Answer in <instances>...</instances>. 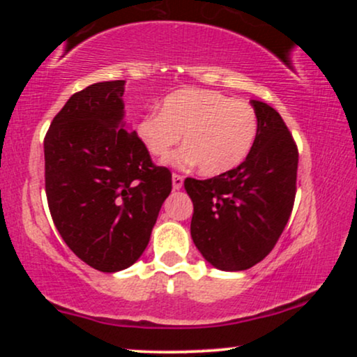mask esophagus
I'll list each match as a JSON object with an SVG mask.
<instances>
[{
  "mask_svg": "<svg viewBox=\"0 0 357 357\" xmlns=\"http://www.w3.org/2000/svg\"><path fill=\"white\" fill-rule=\"evenodd\" d=\"M183 181H184L183 176L173 174V190H174V191H176V190H181V188H183Z\"/></svg>",
  "mask_w": 357,
  "mask_h": 357,
  "instance_id": "1",
  "label": "esophagus"
}]
</instances>
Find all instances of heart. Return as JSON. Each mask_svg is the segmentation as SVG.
<instances>
[{
	"instance_id": "obj_1",
	"label": "heart",
	"mask_w": 357,
	"mask_h": 357,
	"mask_svg": "<svg viewBox=\"0 0 357 357\" xmlns=\"http://www.w3.org/2000/svg\"><path fill=\"white\" fill-rule=\"evenodd\" d=\"M136 136L153 158L165 161L179 144L173 158L176 166H196L206 176L231 171L245 161L255 142L258 122L255 110L213 90L183 89L162 100L159 114L137 121Z\"/></svg>"
}]
</instances>
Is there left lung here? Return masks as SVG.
<instances>
[{"label": "left lung", "mask_w": 357, "mask_h": 357, "mask_svg": "<svg viewBox=\"0 0 357 357\" xmlns=\"http://www.w3.org/2000/svg\"><path fill=\"white\" fill-rule=\"evenodd\" d=\"M255 142L235 169L211 179L186 178L191 238L204 260L225 272L247 270L275 247L296 199L298 153L275 109L252 100Z\"/></svg>", "instance_id": "left-lung-1"}]
</instances>
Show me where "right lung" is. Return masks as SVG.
<instances>
[{
	"mask_svg": "<svg viewBox=\"0 0 357 357\" xmlns=\"http://www.w3.org/2000/svg\"><path fill=\"white\" fill-rule=\"evenodd\" d=\"M126 80L73 93L45 136V191L68 248L99 272L139 260L171 192L167 167L154 166L124 121Z\"/></svg>",
	"mask_w": 357,
	"mask_h": 357,
	"instance_id": "obj_1",
	"label": "right lung"
}]
</instances>
